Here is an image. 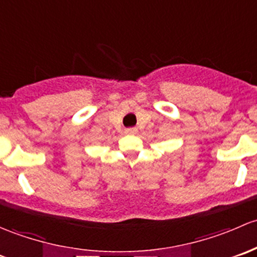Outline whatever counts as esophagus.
Instances as JSON below:
<instances>
[{
    "label": "esophagus",
    "mask_w": 257,
    "mask_h": 257,
    "mask_svg": "<svg viewBox=\"0 0 257 257\" xmlns=\"http://www.w3.org/2000/svg\"><path fill=\"white\" fill-rule=\"evenodd\" d=\"M126 135H135L137 134V128L136 127H131V128H126L125 130Z\"/></svg>",
    "instance_id": "1"
}]
</instances>
